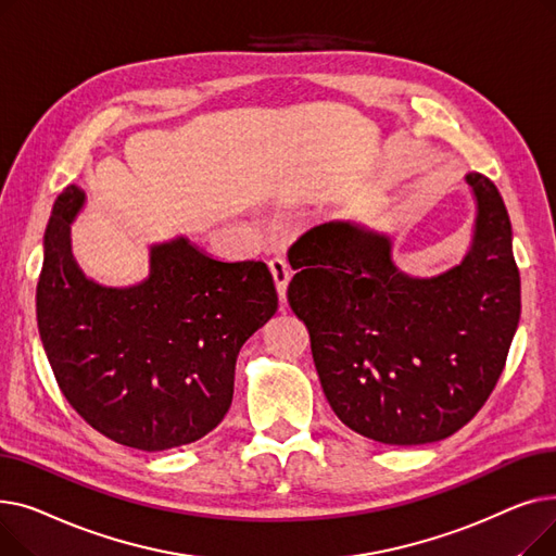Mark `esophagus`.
<instances>
[{"label":"esophagus","mask_w":556,"mask_h":556,"mask_svg":"<svg viewBox=\"0 0 556 556\" xmlns=\"http://www.w3.org/2000/svg\"><path fill=\"white\" fill-rule=\"evenodd\" d=\"M268 268H270V275H273L275 286H277V295L283 302L286 300V288H288V281H290L288 263L281 256H275V258L268 261Z\"/></svg>","instance_id":"esophagus-1"}]
</instances>
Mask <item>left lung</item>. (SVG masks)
I'll return each mask as SVG.
<instances>
[{
	"instance_id": "8db88e82",
	"label": "left lung",
	"mask_w": 556,
	"mask_h": 556,
	"mask_svg": "<svg viewBox=\"0 0 556 556\" xmlns=\"http://www.w3.org/2000/svg\"><path fill=\"white\" fill-rule=\"evenodd\" d=\"M471 252L415 279L392 243L358 225L325 223L293 243L288 304L304 319L313 363L338 419L374 442L419 446L469 424L505 369L520 317L511 223L482 173Z\"/></svg>"
}]
</instances>
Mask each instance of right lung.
<instances>
[{
  "instance_id": "1",
  "label": "right lung",
  "mask_w": 556,
  "mask_h": 556,
  "mask_svg": "<svg viewBox=\"0 0 556 556\" xmlns=\"http://www.w3.org/2000/svg\"><path fill=\"white\" fill-rule=\"evenodd\" d=\"M70 185L45 231L38 329L58 388L108 440L155 453L212 432L233 396L243 342L277 311L263 261L225 263L187 239L151 250V275L132 288L87 279L70 248L83 207Z\"/></svg>"
}]
</instances>
